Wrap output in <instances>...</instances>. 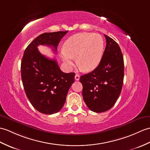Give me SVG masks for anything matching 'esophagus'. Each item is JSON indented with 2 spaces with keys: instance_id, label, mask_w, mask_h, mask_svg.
Here are the masks:
<instances>
[{
  "instance_id": "esophagus-1",
  "label": "esophagus",
  "mask_w": 150,
  "mask_h": 150,
  "mask_svg": "<svg viewBox=\"0 0 150 150\" xmlns=\"http://www.w3.org/2000/svg\"><path fill=\"white\" fill-rule=\"evenodd\" d=\"M75 81H79V80L80 79V75L78 74H76L75 76Z\"/></svg>"
}]
</instances>
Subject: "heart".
I'll list each match as a JSON object with an SVG mask.
<instances>
[{"instance_id":"obj_1","label":"heart","mask_w":150,"mask_h":150,"mask_svg":"<svg viewBox=\"0 0 150 150\" xmlns=\"http://www.w3.org/2000/svg\"><path fill=\"white\" fill-rule=\"evenodd\" d=\"M104 48L102 37L98 34L82 33L74 34L64 41L60 56L70 68L74 59L82 70L89 72L96 69L102 60Z\"/></svg>"}]
</instances>
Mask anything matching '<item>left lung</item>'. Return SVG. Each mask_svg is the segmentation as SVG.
Returning a JSON list of instances; mask_svg holds the SVG:
<instances>
[{
	"mask_svg": "<svg viewBox=\"0 0 150 150\" xmlns=\"http://www.w3.org/2000/svg\"><path fill=\"white\" fill-rule=\"evenodd\" d=\"M104 36L107 45L99 65L80 77L83 100L95 112H105L113 107L121 92L124 79V61L120 47L112 38Z\"/></svg>",
	"mask_w": 150,
	"mask_h": 150,
	"instance_id": "obj_1",
	"label": "left lung"
}]
</instances>
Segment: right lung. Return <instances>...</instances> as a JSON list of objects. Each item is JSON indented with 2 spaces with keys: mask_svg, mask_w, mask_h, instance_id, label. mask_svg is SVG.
I'll return each instance as SVG.
<instances>
[{
  "mask_svg": "<svg viewBox=\"0 0 150 150\" xmlns=\"http://www.w3.org/2000/svg\"><path fill=\"white\" fill-rule=\"evenodd\" d=\"M67 31L41 34L26 48L21 62V76L30 103L40 112L52 114L60 110L69 89L75 81V73L62 72L56 60L41 54L38 45H47L54 52Z\"/></svg>",
  "mask_w": 150,
  "mask_h": 150,
  "instance_id": "add662e5",
  "label": "right lung"
}]
</instances>
